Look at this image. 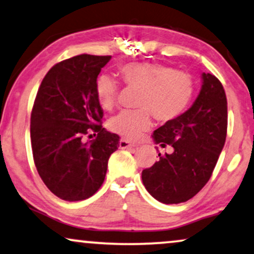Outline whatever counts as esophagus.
<instances>
[{
  "mask_svg": "<svg viewBox=\"0 0 254 254\" xmlns=\"http://www.w3.org/2000/svg\"><path fill=\"white\" fill-rule=\"evenodd\" d=\"M135 146H136L135 143L128 141L126 139H121L120 142H119V147H120V148H129V147H135Z\"/></svg>",
  "mask_w": 254,
  "mask_h": 254,
  "instance_id": "1",
  "label": "esophagus"
}]
</instances>
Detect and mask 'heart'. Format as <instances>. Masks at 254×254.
<instances>
[{
  "mask_svg": "<svg viewBox=\"0 0 254 254\" xmlns=\"http://www.w3.org/2000/svg\"><path fill=\"white\" fill-rule=\"evenodd\" d=\"M120 75L127 86L141 88L136 111H122L108 121L112 132L134 140L156 120L167 122L179 118L192 101L194 81L189 73L161 64H128L120 68ZM119 87L109 75L96 81V98L105 109L117 103Z\"/></svg>",
  "mask_w": 254,
  "mask_h": 254,
  "instance_id": "1",
  "label": "heart"
}]
</instances>
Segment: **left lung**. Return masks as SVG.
Masks as SVG:
<instances>
[{
    "label": "left lung",
    "mask_w": 254,
    "mask_h": 254,
    "mask_svg": "<svg viewBox=\"0 0 254 254\" xmlns=\"http://www.w3.org/2000/svg\"><path fill=\"white\" fill-rule=\"evenodd\" d=\"M227 99L214 75L202 73V86L189 111L167 121L153 133L155 143L173 147L142 171V183L162 203H180L193 198L207 184L225 145Z\"/></svg>",
    "instance_id": "8db88e82"
}]
</instances>
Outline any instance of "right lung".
Segmentation results:
<instances>
[{"label": "right lung", "mask_w": 254, "mask_h": 254, "mask_svg": "<svg viewBox=\"0 0 254 254\" xmlns=\"http://www.w3.org/2000/svg\"><path fill=\"white\" fill-rule=\"evenodd\" d=\"M109 60L111 56L82 54L59 62L43 77L34 101V162L48 190L65 201L98 192L109 156L118 149L120 137L102 127L103 111L96 98V79ZM90 132L97 137L84 143Z\"/></svg>", "instance_id": "1"}]
</instances>
